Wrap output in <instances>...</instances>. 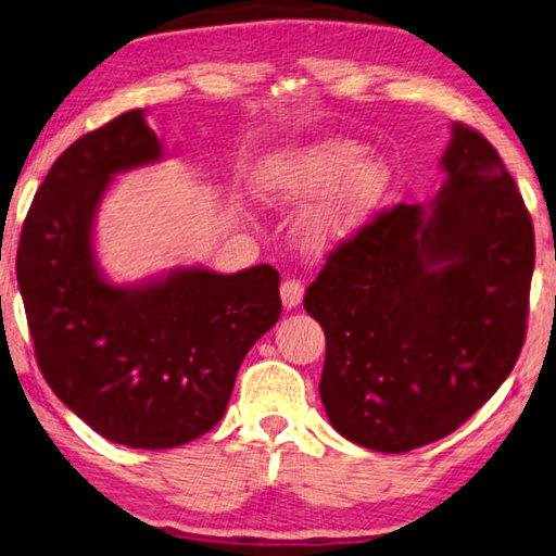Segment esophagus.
<instances>
[{
  "instance_id": "obj_1",
  "label": "esophagus",
  "mask_w": 556,
  "mask_h": 556,
  "mask_svg": "<svg viewBox=\"0 0 556 556\" xmlns=\"http://www.w3.org/2000/svg\"><path fill=\"white\" fill-rule=\"evenodd\" d=\"M281 304H285V308H296L301 301H304V285H301L299 279H287L281 281Z\"/></svg>"
}]
</instances>
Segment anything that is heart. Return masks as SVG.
I'll list each match as a JSON object with an SVG mask.
<instances>
[{
    "label": "heart",
    "mask_w": 556,
    "mask_h": 556,
    "mask_svg": "<svg viewBox=\"0 0 556 556\" xmlns=\"http://www.w3.org/2000/svg\"><path fill=\"white\" fill-rule=\"evenodd\" d=\"M393 177L389 160L367 153L365 143L326 136L265 157L255 173V189L271 206L318 199L301 218L299 238L311 255H330L371 224Z\"/></svg>",
    "instance_id": "heart-1"
}]
</instances>
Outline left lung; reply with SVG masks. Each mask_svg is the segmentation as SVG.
<instances>
[{"instance_id": "8db88e82", "label": "left lung", "mask_w": 556, "mask_h": 556, "mask_svg": "<svg viewBox=\"0 0 556 556\" xmlns=\"http://www.w3.org/2000/svg\"><path fill=\"white\" fill-rule=\"evenodd\" d=\"M428 208L383 211L330 252L304 308L326 332L320 401L355 445L408 452L469 420L525 342L534 230L486 138L452 124Z\"/></svg>"}]
</instances>
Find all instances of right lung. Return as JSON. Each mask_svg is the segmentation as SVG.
<instances>
[{
  "label": "right lung",
  "mask_w": 556,
  "mask_h": 556,
  "mask_svg": "<svg viewBox=\"0 0 556 556\" xmlns=\"http://www.w3.org/2000/svg\"><path fill=\"white\" fill-rule=\"evenodd\" d=\"M163 157L143 109L75 140L38 187L16 252L48 387L99 435L134 450L187 445L214 428L250 348L281 313L269 265L175 267L136 285L104 275L99 204L116 175Z\"/></svg>",
  "instance_id": "add662e5"
}]
</instances>
